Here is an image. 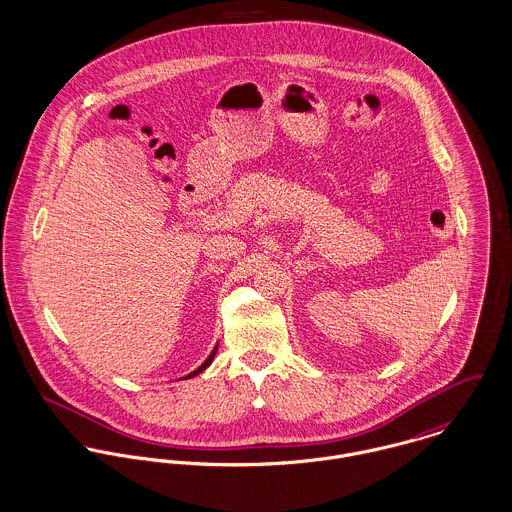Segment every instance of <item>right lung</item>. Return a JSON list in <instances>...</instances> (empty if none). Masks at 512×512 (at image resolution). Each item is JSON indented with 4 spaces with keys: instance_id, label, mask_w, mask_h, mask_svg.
Instances as JSON below:
<instances>
[{
    "instance_id": "add662e5",
    "label": "right lung",
    "mask_w": 512,
    "mask_h": 512,
    "mask_svg": "<svg viewBox=\"0 0 512 512\" xmlns=\"http://www.w3.org/2000/svg\"><path fill=\"white\" fill-rule=\"evenodd\" d=\"M215 354H217V346H215V348H213V352H211V354H209V358H207V360H205V362H203V364H201V366H199V368H197V370H193V372L187 373V375H186V377H184V379H189V377H195V375H199V373L205 372V370H207V368H209V366H211V362H213V358H215Z\"/></svg>"
}]
</instances>
